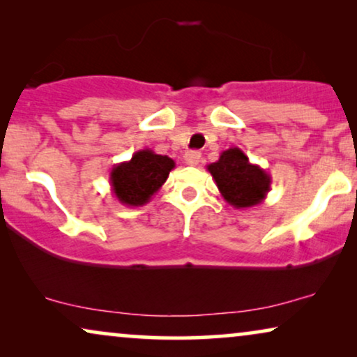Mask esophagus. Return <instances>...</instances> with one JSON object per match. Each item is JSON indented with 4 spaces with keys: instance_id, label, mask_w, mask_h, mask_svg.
I'll use <instances>...</instances> for the list:
<instances>
[{
    "instance_id": "1",
    "label": "esophagus",
    "mask_w": 357,
    "mask_h": 357,
    "mask_svg": "<svg viewBox=\"0 0 357 357\" xmlns=\"http://www.w3.org/2000/svg\"><path fill=\"white\" fill-rule=\"evenodd\" d=\"M199 159H202V154L198 151H188V153H185V162L188 165H197Z\"/></svg>"
}]
</instances>
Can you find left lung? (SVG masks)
<instances>
[{
  "label": "left lung",
  "instance_id": "left-lung-1",
  "mask_svg": "<svg viewBox=\"0 0 357 357\" xmlns=\"http://www.w3.org/2000/svg\"><path fill=\"white\" fill-rule=\"evenodd\" d=\"M222 198L237 209L260 204L271 187V177L260 165L252 164L242 149L222 151L216 162L208 165Z\"/></svg>",
  "mask_w": 357,
  "mask_h": 357
}]
</instances>
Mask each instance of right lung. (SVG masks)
I'll return each mask as SVG.
<instances>
[{
	"label": "right lung",
	"mask_w": 357,
	"mask_h": 357,
	"mask_svg": "<svg viewBox=\"0 0 357 357\" xmlns=\"http://www.w3.org/2000/svg\"><path fill=\"white\" fill-rule=\"evenodd\" d=\"M175 162L169 155L141 149L133 158L114 165L110 185L115 198L125 206H143L167 180Z\"/></svg>",
	"instance_id": "add662e5"
}]
</instances>
